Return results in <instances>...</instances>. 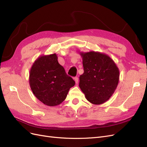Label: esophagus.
Here are the masks:
<instances>
[{"label":"esophagus","mask_w":147,"mask_h":147,"mask_svg":"<svg viewBox=\"0 0 147 147\" xmlns=\"http://www.w3.org/2000/svg\"><path fill=\"white\" fill-rule=\"evenodd\" d=\"M74 80L75 82V83L77 84L78 83V77H75L74 78Z\"/></svg>","instance_id":"obj_1"}]
</instances>
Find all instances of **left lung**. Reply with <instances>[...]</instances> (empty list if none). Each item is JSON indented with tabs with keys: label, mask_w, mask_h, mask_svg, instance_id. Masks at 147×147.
Here are the masks:
<instances>
[{
	"label": "left lung",
	"mask_w": 147,
	"mask_h": 147,
	"mask_svg": "<svg viewBox=\"0 0 147 147\" xmlns=\"http://www.w3.org/2000/svg\"><path fill=\"white\" fill-rule=\"evenodd\" d=\"M84 73L80 76L79 87L90 103L100 105L107 101L116 90L119 70L114 61L104 53L80 52Z\"/></svg>",
	"instance_id": "left-lung-1"
}]
</instances>
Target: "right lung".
<instances>
[{
    "instance_id": "obj_1",
    "label": "right lung",
    "mask_w": 147,
    "mask_h": 147,
    "mask_svg": "<svg viewBox=\"0 0 147 147\" xmlns=\"http://www.w3.org/2000/svg\"><path fill=\"white\" fill-rule=\"evenodd\" d=\"M29 82L34 96L50 107L61 104L75 84L59 64L56 53L38 57L30 68Z\"/></svg>"
}]
</instances>
